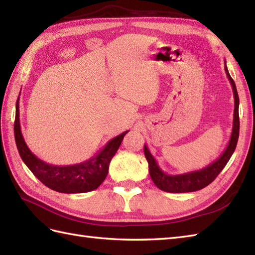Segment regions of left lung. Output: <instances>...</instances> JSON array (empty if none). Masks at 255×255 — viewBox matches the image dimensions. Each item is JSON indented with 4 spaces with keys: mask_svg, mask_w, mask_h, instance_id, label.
<instances>
[{
    "mask_svg": "<svg viewBox=\"0 0 255 255\" xmlns=\"http://www.w3.org/2000/svg\"><path fill=\"white\" fill-rule=\"evenodd\" d=\"M225 71L227 77H228L230 84L232 86V91H234V99H235V111H234V125H232V132L230 136V140L228 145L225 149V151L217 160L211 162L207 166L203 167V169L197 171H192L187 173H183V174H167L164 171H162L159 166L158 162L154 159V156L151 154L147 145L144 144L143 151L145 159H147L149 163V173L150 176L152 178L153 183L156 187H159L161 191L169 192V193H188V192H195L199 191L204 187L213 182L219 173L223 171L226 164L228 163L231 155L234 154L238 138H239V128H240V122H239V96H238L237 88L235 84V81L230 77L228 68L226 66L225 60Z\"/></svg>",
    "mask_w": 255,
    "mask_h": 255,
    "instance_id": "left-lung-1",
    "label": "left lung"
}]
</instances>
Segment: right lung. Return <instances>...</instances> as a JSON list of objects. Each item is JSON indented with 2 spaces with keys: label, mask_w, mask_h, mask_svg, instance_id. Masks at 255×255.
<instances>
[{
  "label": "right lung",
  "mask_w": 255,
  "mask_h": 255,
  "mask_svg": "<svg viewBox=\"0 0 255 255\" xmlns=\"http://www.w3.org/2000/svg\"><path fill=\"white\" fill-rule=\"evenodd\" d=\"M128 130L111 139L96 155L73 165H53L31 152L24 140L19 123V96L16 102L14 136L21 160L38 180L53 191L66 194L94 191L107 176L111 160L121 145Z\"/></svg>",
  "instance_id": "obj_1"
}]
</instances>
